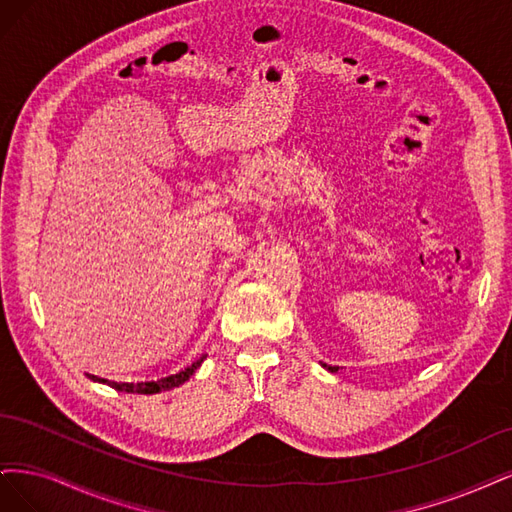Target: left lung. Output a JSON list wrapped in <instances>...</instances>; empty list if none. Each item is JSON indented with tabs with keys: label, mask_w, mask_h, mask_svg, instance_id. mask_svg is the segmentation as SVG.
I'll use <instances>...</instances> for the list:
<instances>
[{
	"label": "left lung",
	"mask_w": 512,
	"mask_h": 512,
	"mask_svg": "<svg viewBox=\"0 0 512 512\" xmlns=\"http://www.w3.org/2000/svg\"><path fill=\"white\" fill-rule=\"evenodd\" d=\"M323 368H327V370H329V372H336V370H338V368H336V366H327V364H323Z\"/></svg>",
	"instance_id": "8db88e82"
}]
</instances>
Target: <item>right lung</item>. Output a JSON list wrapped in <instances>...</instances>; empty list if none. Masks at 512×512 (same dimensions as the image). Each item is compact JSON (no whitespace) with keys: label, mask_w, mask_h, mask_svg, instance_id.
Instances as JSON below:
<instances>
[{"label":"right lung","mask_w":512,"mask_h":512,"mask_svg":"<svg viewBox=\"0 0 512 512\" xmlns=\"http://www.w3.org/2000/svg\"><path fill=\"white\" fill-rule=\"evenodd\" d=\"M204 361V357H200L197 361H193V364L185 370H180L178 374H172V376H166V378H159V381H148V383H110L106 381V378H97L93 374H87L91 381H97V383H108L110 387H114L117 391H127V393H142V395H151V393H161V391H168V389H174L178 385H183L185 381H189V378L193 376V372L200 368V364Z\"/></svg>","instance_id":"obj_1"}]
</instances>
